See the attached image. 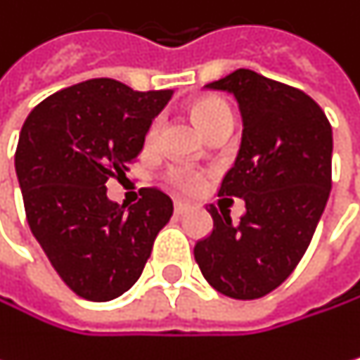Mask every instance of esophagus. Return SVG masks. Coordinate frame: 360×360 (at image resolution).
Masks as SVG:
<instances>
[{"instance_id":"obj_1","label":"esophagus","mask_w":360,"mask_h":360,"mask_svg":"<svg viewBox=\"0 0 360 360\" xmlns=\"http://www.w3.org/2000/svg\"><path fill=\"white\" fill-rule=\"evenodd\" d=\"M188 207H190V205H188L186 200H174V213H176V215L186 213V211H188Z\"/></svg>"}]
</instances>
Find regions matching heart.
Here are the masks:
<instances>
[{
    "instance_id": "obj_1",
    "label": "heart",
    "mask_w": 360,
    "mask_h": 360,
    "mask_svg": "<svg viewBox=\"0 0 360 360\" xmlns=\"http://www.w3.org/2000/svg\"><path fill=\"white\" fill-rule=\"evenodd\" d=\"M190 112L207 136L219 130L221 125H233V110H230V106L224 100L215 96L198 98L190 106ZM160 132H162V119H153L145 132V147H153L160 141ZM166 176L172 186L181 188L186 192H196L202 186V174L190 166H174L166 172Z\"/></svg>"
}]
</instances>
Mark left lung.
Wrapping results in <instances>:
<instances>
[{"label": "left lung", "instance_id": "8db88e82", "mask_svg": "<svg viewBox=\"0 0 360 360\" xmlns=\"http://www.w3.org/2000/svg\"><path fill=\"white\" fill-rule=\"evenodd\" d=\"M207 89L230 91L243 115V143L219 196L245 200V215L211 205V235L194 258L209 284L233 299H260L284 284L316 233L330 194L333 130L316 100L254 70Z\"/></svg>", "mask_w": 360, "mask_h": 360}]
</instances>
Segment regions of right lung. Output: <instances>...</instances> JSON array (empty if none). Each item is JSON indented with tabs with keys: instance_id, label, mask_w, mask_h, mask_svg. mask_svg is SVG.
<instances>
[{
	"instance_id": "right-lung-1",
	"label": "right lung",
	"mask_w": 360,
	"mask_h": 360,
	"mask_svg": "<svg viewBox=\"0 0 360 360\" xmlns=\"http://www.w3.org/2000/svg\"><path fill=\"white\" fill-rule=\"evenodd\" d=\"M170 96L91 79L49 96L22 123L14 166L25 215L63 284L87 301H110L136 284L172 215L158 188H143L130 209L106 196Z\"/></svg>"
}]
</instances>
